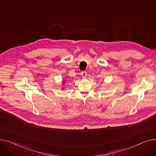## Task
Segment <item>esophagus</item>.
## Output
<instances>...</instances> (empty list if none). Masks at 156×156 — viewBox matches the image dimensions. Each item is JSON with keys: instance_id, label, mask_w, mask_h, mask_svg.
Wrapping results in <instances>:
<instances>
[{"instance_id": "34e87169", "label": "esophagus", "mask_w": 156, "mask_h": 156, "mask_svg": "<svg viewBox=\"0 0 156 156\" xmlns=\"http://www.w3.org/2000/svg\"><path fill=\"white\" fill-rule=\"evenodd\" d=\"M81 76L83 78H86L87 76V72L86 71L81 72Z\"/></svg>"}]
</instances>
